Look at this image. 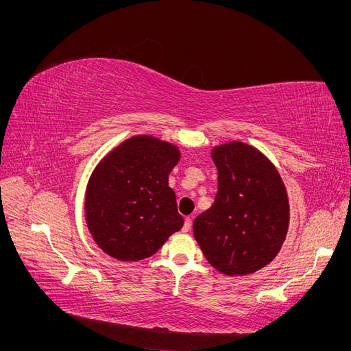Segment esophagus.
<instances>
[{
    "instance_id": "esophagus-1",
    "label": "esophagus",
    "mask_w": 351,
    "mask_h": 351,
    "mask_svg": "<svg viewBox=\"0 0 351 351\" xmlns=\"http://www.w3.org/2000/svg\"><path fill=\"white\" fill-rule=\"evenodd\" d=\"M192 222H193V219L190 218V217H187V218L184 219V226H183V231H184V232L189 231L190 228H192Z\"/></svg>"
}]
</instances>
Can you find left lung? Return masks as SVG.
<instances>
[{"label":"left lung","instance_id":"1","mask_svg":"<svg viewBox=\"0 0 351 351\" xmlns=\"http://www.w3.org/2000/svg\"><path fill=\"white\" fill-rule=\"evenodd\" d=\"M218 168L214 204L193 222V234L217 271L247 275L277 256L287 236V190L269 159L243 142L212 149Z\"/></svg>","mask_w":351,"mask_h":351}]
</instances>
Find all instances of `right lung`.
I'll list each match as a JSON object with an SVG mask.
<instances>
[{
	"label": "right lung",
	"mask_w": 351,
	"mask_h": 351,
	"mask_svg": "<svg viewBox=\"0 0 351 351\" xmlns=\"http://www.w3.org/2000/svg\"><path fill=\"white\" fill-rule=\"evenodd\" d=\"M178 147L154 136H133L93 169L86 189L88 228L110 256L133 262L149 258L183 227L168 174Z\"/></svg>",
	"instance_id": "1"
}]
</instances>
